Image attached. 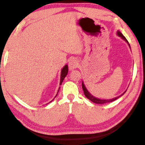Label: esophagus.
<instances>
[{
	"label": "esophagus",
	"mask_w": 145,
	"mask_h": 145,
	"mask_svg": "<svg viewBox=\"0 0 145 145\" xmlns=\"http://www.w3.org/2000/svg\"><path fill=\"white\" fill-rule=\"evenodd\" d=\"M78 65H79V61L76 57H73V58H71L69 59V63H68V66H69V69H70V70L76 69V67L78 66Z\"/></svg>",
	"instance_id": "1"
}]
</instances>
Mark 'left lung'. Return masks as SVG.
<instances>
[{
  "label": "left lung",
  "mask_w": 145,
  "mask_h": 145,
  "mask_svg": "<svg viewBox=\"0 0 145 145\" xmlns=\"http://www.w3.org/2000/svg\"><path fill=\"white\" fill-rule=\"evenodd\" d=\"M117 34L119 36H120V37H121V38L124 40L125 42H127V44H129V46H130L128 41H127V40L126 39V38H125V36L123 35V34L121 33L120 31H117ZM82 89H83V90H84V95H86V97L88 98V99H89L91 101L93 102V103H97V104H104V103H110V102H112V101H115V100H116V99H118L119 97H121V96H122L123 95H124V93H125V92H126V91H127V90L125 91L123 93V94H121V95H119V96H118V97H115V98H113V99H98V98H97V97H93V96L88 91V89H86V86H84V83H83V82H82Z\"/></svg>",
  "instance_id": "8db88e82"
}]
</instances>
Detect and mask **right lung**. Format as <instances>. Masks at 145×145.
<instances>
[{
    "label": "right lung",
    "mask_w": 145,
    "mask_h": 145,
    "mask_svg": "<svg viewBox=\"0 0 145 145\" xmlns=\"http://www.w3.org/2000/svg\"><path fill=\"white\" fill-rule=\"evenodd\" d=\"M67 72H68V67H67V65H65V66L63 67L62 69H61V71L60 82H59V85H60V86L61 85V84H62L63 81V80H64V78H65V76H67ZM59 89H58V91H59ZM58 91H57V93H58ZM57 95H56V97ZM50 102H51V101H50Z\"/></svg>",
    "instance_id": "obj_1"
}]
</instances>
